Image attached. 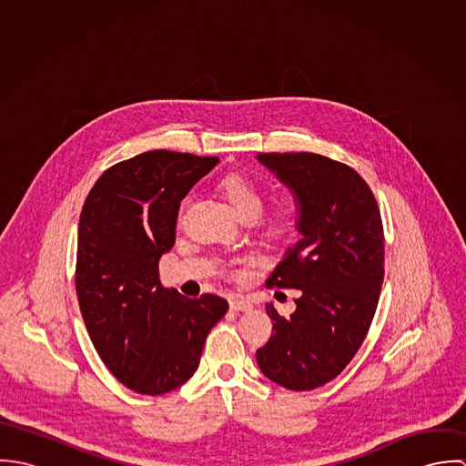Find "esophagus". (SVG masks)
<instances>
[{
	"label": "esophagus",
	"instance_id": "esophagus-1",
	"mask_svg": "<svg viewBox=\"0 0 466 466\" xmlns=\"http://www.w3.org/2000/svg\"><path fill=\"white\" fill-rule=\"evenodd\" d=\"M229 307H231V310H237V312H249L253 309V305L249 301L240 299V298H231Z\"/></svg>",
	"mask_w": 466,
	"mask_h": 466
}]
</instances>
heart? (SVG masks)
<instances>
[{
    "label": "heart",
    "instance_id": "1",
    "mask_svg": "<svg viewBox=\"0 0 466 466\" xmlns=\"http://www.w3.org/2000/svg\"><path fill=\"white\" fill-rule=\"evenodd\" d=\"M220 188L237 211L244 218H257L264 208V192L258 181L242 172L228 174L220 181ZM301 211L299 199L294 194H281L276 198L262 218V228L268 235H283L294 228Z\"/></svg>",
    "mask_w": 466,
    "mask_h": 466
}]
</instances>
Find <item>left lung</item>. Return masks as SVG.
Segmentation results:
<instances>
[{"label":"left lung","mask_w":466,"mask_h":466,"mask_svg":"<svg viewBox=\"0 0 466 466\" xmlns=\"http://www.w3.org/2000/svg\"><path fill=\"white\" fill-rule=\"evenodd\" d=\"M299 199L298 231L267 279L298 289L290 318L267 303L272 335L257 350L268 380L292 391L333 380L371 327L384 281V228L368 183L348 165L312 152L258 154Z\"/></svg>","instance_id":"8db88e82"}]
</instances>
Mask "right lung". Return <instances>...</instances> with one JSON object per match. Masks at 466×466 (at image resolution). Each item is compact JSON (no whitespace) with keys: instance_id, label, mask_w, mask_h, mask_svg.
I'll return each instance as SVG.
<instances>
[{"instance_id":"obj_1","label":"right lung","mask_w":466,"mask_h":466,"mask_svg":"<svg viewBox=\"0 0 466 466\" xmlns=\"http://www.w3.org/2000/svg\"><path fill=\"white\" fill-rule=\"evenodd\" d=\"M218 157L148 150L107 168L82 206L75 289L107 370L139 395L183 386L228 312L215 294L185 298L159 281L181 200Z\"/></svg>"}]
</instances>
